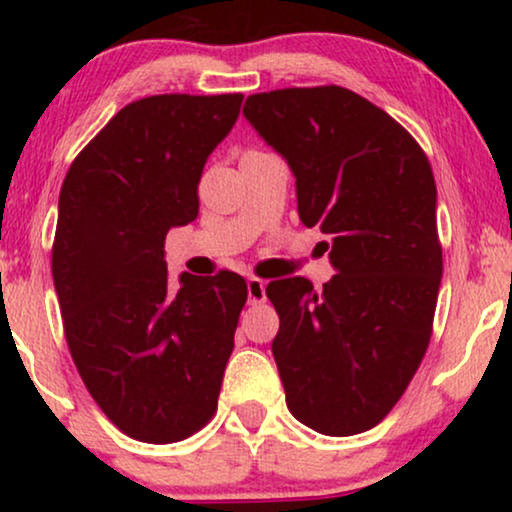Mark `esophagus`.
Listing matches in <instances>:
<instances>
[{"mask_svg":"<svg viewBox=\"0 0 512 512\" xmlns=\"http://www.w3.org/2000/svg\"><path fill=\"white\" fill-rule=\"evenodd\" d=\"M247 298L249 305H258L265 300V282L258 277H249L247 279Z\"/></svg>","mask_w":512,"mask_h":512,"instance_id":"1","label":"esophagus"}]
</instances>
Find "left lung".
Masks as SVG:
<instances>
[{
    "label": "left lung",
    "instance_id": "8db88e82",
    "mask_svg": "<svg viewBox=\"0 0 512 512\" xmlns=\"http://www.w3.org/2000/svg\"><path fill=\"white\" fill-rule=\"evenodd\" d=\"M244 118L289 163L298 216L328 237L335 275L268 284L286 405L324 436L373 429L431 340L443 277L436 181L408 130L340 86L249 95Z\"/></svg>",
    "mask_w": 512,
    "mask_h": 512
}]
</instances>
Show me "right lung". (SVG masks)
I'll list each match as a JSON object with an SVG mask.
<instances>
[{
    "label": "right lung",
    "instance_id": "right-lung-1",
    "mask_svg": "<svg viewBox=\"0 0 512 512\" xmlns=\"http://www.w3.org/2000/svg\"><path fill=\"white\" fill-rule=\"evenodd\" d=\"M242 93L151 95L123 107L60 188L53 284L83 384L125 436L177 443L216 410L247 282L167 277L165 235L198 216L205 163Z\"/></svg>",
    "mask_w": 512,
    "mask_h": 512
}]
</instances>
